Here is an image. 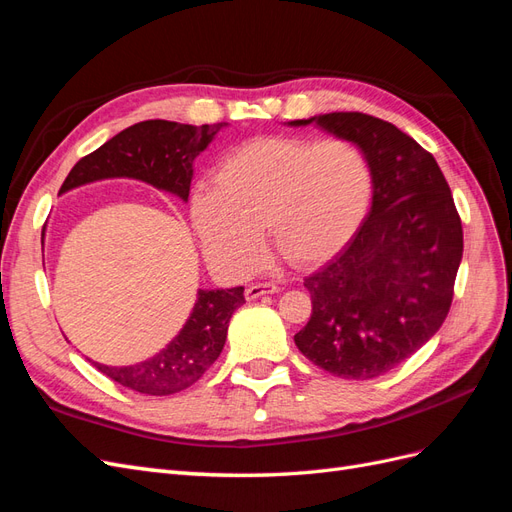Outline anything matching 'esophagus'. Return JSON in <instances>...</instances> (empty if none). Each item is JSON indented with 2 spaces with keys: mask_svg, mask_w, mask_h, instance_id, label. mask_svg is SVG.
I'll return each mask as SVG.
<instances>
[{
  "mask_svg": "<svg viewBox=\"0 0 512 512\" xmlns=\"http://www.w3.org/2000/svg\"><path fill=\"white\" fill-rule=\"evenodd\" d=\"M273 292H277L275 284H254L245 288V299L256 301L258 297H262V294H273Z\"/></svg>",
  "mask_w": 512,
  "mask_h": 512,
  "instance_id": "34e87169",
  "label": "esophagus"
}]
</instances>
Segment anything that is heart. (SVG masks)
I'll return each instance as SVG.
<instances>
[{"mask_svg":"<svg viewBox=\"0 0 512 512\" xmlns=\"http://www.w3.org/2000/svg\"><path fill=\"white\" fill-rule=\"evenodd\" d=\"M369 198L371 170L359 147L273 136L226 153L213 190L192 198L190 215L205 258L241 277L262 256V228L288 265H324L356 235Z\"/></svg>","mask_w":512,"mask_h":512,"instance_id":"obj_1","label":"heart"}]
</instances>
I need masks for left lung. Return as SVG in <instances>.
Instances as JSON below:
<instances>
[{"label": "left lung", "instance_id": "left-lung-1", "mask_svg": "<svg viewBox=\"0 0 512 512\" xmlns=\"http://www.w3.org/2000/svg\"><path fill=\"white\" fill-rule=\"evenodd\" d=\"M309 123L361 149L371 207L344 250L305 280L312 316L294 344L333 376L369 380L442 327L463 256L461 220L436 158L393 123L327 113L288 126Z\"/></svg>", "mask_w": 512, "mask_h": 512}]
</instances>
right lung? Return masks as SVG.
<instances>
[{
	"mask_svg": "<svg viewBox=\"0 0 512 512\" xmlns=\"http://www.w3.org/2000/svg\"><path fill=\"white\" fill-rule=\"evenodd\" d=\"M226 126V121L213 126L164 119L134 123L76 162L59 196L104 179H136L188 203L194 160ZM243 303V286L198 290L188 320L160 352L134 365L89 361L132 391L156 397L179 393L198 382L218 359L226 344L228 322Z\"/></svg>",
	"mask_w": 512,
	"mask_h": 512,
	"instance_id": "obj_1",
	"label": "right lung"
}]
</instances>
